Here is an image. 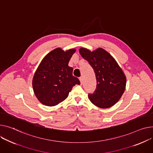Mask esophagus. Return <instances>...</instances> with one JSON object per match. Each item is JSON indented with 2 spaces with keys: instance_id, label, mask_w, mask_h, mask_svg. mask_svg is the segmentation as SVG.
Segmentation results:
<instances>
[{
  "instance_id": "34e87169",
  "label": "esophagus",
  "mask_w": 153,
  "mask_h": 153,
  "mask_svg": "<svg viewBox=\"0 0 153 153\" xmlns=\"http://www.w3.org/2000/svg\"><path fill=\"white\" fill-rule=\"evenodd\" d=\"M79 80H80V84H82V83H83V77H79Z\"/></svg>"
}]
</instances>
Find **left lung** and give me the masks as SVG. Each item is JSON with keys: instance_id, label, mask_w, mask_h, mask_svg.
Wrapping results in <instances>:
<instances>
[{"instance_id": "obj_1", "label": "left lung", "mask_w": 153, "mask_h": 153, "mask_svg": "<svg viewBox=\"0 0 153 153\" xmlns=\"http://www.w3.org/2000/svg\"><path fill=\"white\" fill-rule=\"evenodd\" d=\"M79 53L92 67L97 79V88L88 94L94 105L108 108L114 105L123 95L126 85V77L115 59L102 48L91 52L80 48Z\"/></svg>"}]
</instances>
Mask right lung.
I'll list each match as a JSON object with an SVG mask.
<instances>
[{
    "label": "right lung",
    "instance_id": "right-lung-1",
    "mask_svg": "<svg viewBox=\"0 0 153 153\" xmlns=\"http://www.w3.org/2000/svg\"><path fill=\"white\" fill-rule=\"evenodd\" d=\"M76 49L66 52L57 48L48 53L39 65L33 79L36 97L40 103L53 106L64 101L69 91L79 80L73 76V68L69 67V60Z\"/></svg>",
    "mask_w": 153,
    "mask_h": 153
}]
</instances>
